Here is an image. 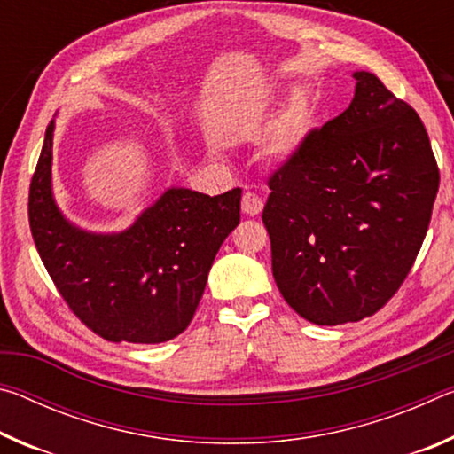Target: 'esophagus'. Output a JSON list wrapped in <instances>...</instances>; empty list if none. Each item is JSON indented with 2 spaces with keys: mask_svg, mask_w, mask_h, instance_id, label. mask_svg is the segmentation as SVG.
Listing matches in <instances>:
<instances>
[{
  "mask_svg": "<svg viewBox=\"0 0 454 454\" xmlns=\"http://www.w3.org/2000/svg\"><path fill=\"white\" fill-rule=\"evenodd\" d=\"M262 208H264V202L260 196L252 194V192H246L242 196V212L246 216H258V214L262 212Z\"/></svg>",
  "mask_w": 454,
  "mask_h": 454,
  "instance_id": "esophagus-1",
  "label": "esophagus"
}]
</instances>
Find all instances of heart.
<instances>
[{
	"label": "heart",
	"mask_w": 454,
	"mask_h": 454,
	"mask_svg": "<svg viewBox=\"0 0 454 454\" xmlns=\"http://www.w3.org/2000/svg\"><path fill=\"white\" fill-rule=\"evenodd\" d=\"M298 124H301V104L290 102L286 106V110L282 112L280 121H278V126H276L272 137L264 144L262 156L266 162L280 164L288 158Z\"/></svg>",
	"instance_id": "b5f03b06"
}]
</instances>
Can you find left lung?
Instances as JSON below:
<instances>
[{"label": "left lung", "mask_w": 454, "mask_h": 454, "mask_svg": "<svg viewBox=\"0 0 454 454\" xmlns=\"http://www.w3.org/2000/svg\"><path fill=\"white\" fill-rule=\"evenodd\" d=\"M352 78L350 106L272 176L262 212L276 286L318 326L387 304L411 272L439 192L419 114L374 74Z\"/></svg>", "instance_id": "1"}]
</instances>
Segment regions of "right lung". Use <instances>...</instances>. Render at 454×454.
Returning <instances> with one entry per match:
<instances>
[{
    "instance_id": "1",
    "label": "right lung",
    "mask_w": 454,
    "mask_h": 454,
    "mask_svg": "<svg viewBox=\"0 0 454 454\" xmlns=\"http://www.w3.org/2000/svg\"><path fill=\"white\" fill-rule=\"evenodd\" d=\"M53 129L29 186V228L45 270L83 325L112 342L160 344L194 318L222 242L240 224L242 190L166 188L120 232H91L56 202Z\"/></svg>"
}]
</instances>
